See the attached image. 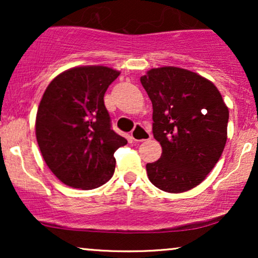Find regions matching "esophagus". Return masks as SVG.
Returning <instances> with one entry per match:
<instances>
[{"instance_id": "obj_1", "label": "esophagus", "mask_w": 258, "mask_h": 258, "mask_svg": "<svg viewBox=\"0 0 258 258\" xmlns=\"http://www.w3.org/2000/svg\"><path fill=\"white\" fill-rule=\"evenodd\" d=\"M131 138L135 142H143L152 138V135H150V133L142 125H136L133 131L131 132Z\"/></svg>"}]
</instances>
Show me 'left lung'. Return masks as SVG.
I'll list each match as a JSON object with an SVG mask.
<instances>
[{"mask_svg": "<svg viewBox=\"0 0 258 258\" xmlns=\"http://www.w3.org/2000/svg\"><path fill=\"white\" fill-rule=\"evenodd\" d=\"M141 84L153 104V135L162 148L147 164L149 180L167 193L200 184L227 142L229 111L220 91L197 73L176 67L152 69Z\"/></svg>", "mask_w": 258, "mask_h": 258, "instance_id": "8db88e82", "label": "left lung"}]
</instances>
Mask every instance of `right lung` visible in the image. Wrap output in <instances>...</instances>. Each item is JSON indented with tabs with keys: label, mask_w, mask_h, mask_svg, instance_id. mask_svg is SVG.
Wrapping results in <instances>:
<instances>
[{
	"label": "right lung",
	"mask_w": 258,
	"mask_h": 258,
	"mask_svg": "<svg viewBox=\"0 0 258 258\" xmlns=\"http://www.w3.org/2000/svg\"><path fill=\"white\" fill-rule=\"evenodd\" d=\"M119 75L106 67L73 68L44 91L36 139L44 162L64 184L87 190L114 174V153L127 141L111 128L104 94Z\"/></svg>",
	"instance_id": "obj_1"
}]
</instances>
